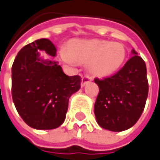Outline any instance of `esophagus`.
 <instances>
[{
    "mask_svg": "<svg viewBox=\"0 0 160 160\" xmlns=\"http://www.w3.org/2000/svg\"><path fill=\"white\" fill-rule=\"evenodd\" d=\"M91 81H92V78L89 76H84L82 78V81H81V85L82 86H84L85 84H87L88 83H90Z\"/></svg>",
    "mask_w": 160,
    "mask_h": 160,
    "instance_id": "1",
    "label": "esophagus"
}]
</instances>
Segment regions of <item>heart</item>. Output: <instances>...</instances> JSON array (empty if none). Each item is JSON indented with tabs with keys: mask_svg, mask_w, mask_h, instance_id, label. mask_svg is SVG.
I'll list each match as a JSON object with an SVG mask.
<instances>
[{
	"mask_svg": "<svg viewBox=\"0 0 160 160\" xmlns=\"http://www.w3.org/2000/svg\"><path fill=\"white\" fill-rule=\"evenodd\" d=\"M61 58L70 64L88 65L90 72L96 77H108L121 68L126 57L125 46L105 40H75L67 50L60 51Z\"/></svg>",
	"mask_w": 160,
	"mask_h": 160,
	"instance_id": "1",
	"label": "heart"
}]
</instances>
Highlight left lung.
Listing matches in <instances>:
<instances>
[{
  "mask_svg": "<svg viewBox=\"0 0 160 160\" xmlns=\"http://www.w3.org/2000/svg\"><path fill=\"white\" fill-rule=\"evenodd\" d=\"M132 56L111 77L95 78L99 94L94 114L99 126L112 132L132 127L140 118L149 92L144 60L132 50Z\"/></svg>",
  "mask_w": 160,
  "mask_h": 160,
  "instance_id": "left-lung-1",
  "label": "left lung"
}]
</instances>
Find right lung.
<instances>
[{"label": "right lung", "instance_id": "add662e5", "mask_svg": "<svg viewBox=\"0 0 160 160\" xmlns=\"http://www.w3.org/2000/svg\"><path fill=\"white\" fill-rule=\"evenodd\" d=\"M38 51L56 56L48 39L24 46L11 68V94L15 107L28 126L38 130L55 129L66 118L68 99L81 86L79 76L68 77L56 61L44 60Z\"/></svg>", "mask_w": 160, "mask_h": 160}]
</instances>
